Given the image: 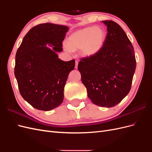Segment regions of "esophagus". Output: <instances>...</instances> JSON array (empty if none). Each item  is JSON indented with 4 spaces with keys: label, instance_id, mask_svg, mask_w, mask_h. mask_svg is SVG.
I'll list each match as a JSON object with an SVG mask.
<instances>
[{
    "label": "esophagus",
    "instance_id": "esophagus-1",
    "mask_svg": "<svg viewBox=\"0 0 152 152\" xmlns=\"http://www.w3.org/2000/svg\"><path fill=\"white\" fill-rule=\"evenodd\" d=\"M78 64H79V61H78L77 60H75V68L77 69V67H78Z\"/></svg>",
    "mask_w": 152,
    "mask_h": 152
}]
</instances>
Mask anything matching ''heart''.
<instances>
[{
  "label": "heart",
  "instance_id": "1",
  "mask_svg": "<svg viewBox=\"0 0 152 152\" xmlns=\"http://www.w3.org/2000/svg\"><path fill=\"white\" fill-rule=\"evenodd\" d=\"M107 34L100 26H88L75 31L68 39L67 46L73 50L81 49L85 56H93L103 47Z\"/></svg>",
  "mask_w": 152,
  "mask_h": 152
}]
</instances>
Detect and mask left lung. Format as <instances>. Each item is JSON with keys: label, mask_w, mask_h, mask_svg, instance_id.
I'll return each mask as SVG.
<instances>
[{"label": "left lung", "mask_w": 152, "mask_h": 152, "mask_svg": "<svg viewBox=\"0 0 152 152\" xmlns=\"http://www.w3.org/2000/svg\"><path fill=\"white\" fill-rule=\"evenodd\" d=\"M102 21L108 31L103 47L94 56L81 58L78 70L91 102L110 108L129 93L136 61L131 42L121 26L112 20Z\"/></svg>", "instance_id": "left-lung-1"}]
</instances>
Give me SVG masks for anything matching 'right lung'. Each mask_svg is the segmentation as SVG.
I'll return each mask as SVG.
<instances>
[{
	"instance_id": "right-lung-1",
	"label": "right lung",
	"mask_w": 152,
	"mask_h": 152,
	"mask_svg": "<svg viewBox=\"0 0 152 152\" xmlns=\"http://www.w3.org/2000/svg\"><path fill=\"white\" fill-rule=\"evenodd\" d=\"M68 27L46 23L31 28L16 54L15 75L21 96L34 108L49 111L59 107L64 97L69 73L75 60L64 61L56 52L63 50ZM53 45L51 50L45 46Z\"/></svg>"
}]
</instances>
